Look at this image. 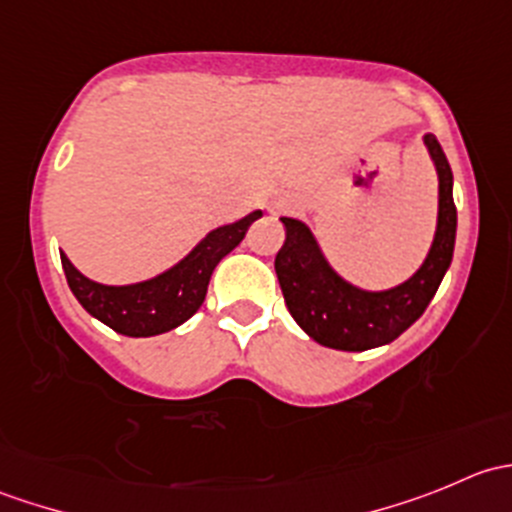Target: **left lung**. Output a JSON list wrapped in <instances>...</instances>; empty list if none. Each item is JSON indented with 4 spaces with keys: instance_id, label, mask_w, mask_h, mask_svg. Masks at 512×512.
<instances>
[{
    "instance_id": "left-lung-1",
    "label": "left lung",
    "mask_w": 512,
    "mask_h": 512,
    "mask_svg": "<svg viewBox=\"0 0 512 512\" xmlns=\"http://www.w3.org/2000/svg\"><path fill=\"white\" fill-rule=\"evenodd\" d=\"M438 175V218L426 260L401 285L364 289L344 280L324 257L307 223L282 218L285 245L275 257V272L294 322L322 347L366 352L404 334L426 312L428 302L448 272L456 247L453 173L433 133L423 136Z\"/></svg>"
}]
</instances>
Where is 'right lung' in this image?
<instances>
[{"instance_id":"add662e5","label":"right lung","mask_w":512,"mask_h":512,"mask_svg":"<svg viewBox=\"0 0 512 512\" xmlns=\"http://www.w3.org/2000/svg\"><path fill=\"white\" fill-rule=\"evenodd\" d=\"M262 218V210H252L245 218L210 230L183 260L163 270L151 280L131 285H103L81 275L69 257L61 252L66 282L81 307L126 337H156L188 322L203 304L215 265L235 250L247 227Z\"/></svg>"}]
</instances>
